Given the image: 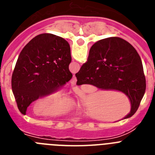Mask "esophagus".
<instances>
[{"label":"esophagus","instance_id":"34e87169","mask_svg":"<svg viewBox=\"0 0 155 155\" xmlns=\"http://www.w3.org/2000/svg\"><path fill=\"white\" fill-rule=\"evenodd\" d=\"M71 84H72V85H74V84H76V82H77V78L76 77H75V75H74L73 78H72V79L71 80Z\"/></svg>","mask_w":155,"mask_h":155}]
</instances>
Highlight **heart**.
<instances>
[{
  "mask_svg": "<svg viewBox=\"0 0 155 155\" xmlns=\"http://www.w3.org/2000/svg\"><path fill=\"white\" fill-rule=\"evenodd\" d=\"M62 94L59 91H53L39 98L33 105V112L36 115L49 117L62 116L69 113L77 106L76 102L69 98L61 99Z\"/></svg>",
  "mask_w": 155,
  "mask_h": 155,
  "instance_id": "b5f03b06",
  "label": "heart"
}]
</instances>
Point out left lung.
Returning a JSON list of instances; mask_svg holds the SVG:
<instances>
[{
    "label": "left lung",
    "instance_id": "left-lung-1",
    "mask_svg": "<svg viewBox=\"0 0 155 155\" xmlns=\"http://www.w3.org/2000/svg\"><path fill=\"white\" fill-rule=\"evenodd\" d=\"M71 48L53 34L38 35L20 53L12 77L18 108L23 115L32 102L57 91L72 78L69 71Z\"/></svg>",
    "mask_w": 155,
    "mask_h": 155
}]
</instances>
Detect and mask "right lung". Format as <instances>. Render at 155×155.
<instances>
[{"instance_id":"add662e5","label":"right lung","mask_w":155,"mask_h":155,"mask_svg":"<svg viewBox=\"0 0 155 155\" xmlns=\"http://www.w3.org/2000/svg\"><path fill=\"white\" fill-rule=\"evenodd\" d=\"M75 76L77 85L92 84L127 94L131 110L124 119L136 113L146 90L141 59L132 45L119 37L95 42L90 49L87 61Z\"/></svg>"}]
</instances>
